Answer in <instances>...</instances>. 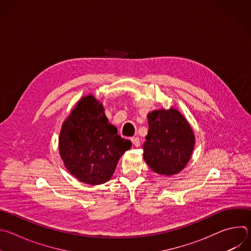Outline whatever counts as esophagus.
<instances>
[{
  "label": "esophagus",
  "instance_id": "esophagus-1",
  "mask_svg": "<svg viewBox=\"0 0 251 251\" xmlns=\"http://www.w3.org/2000/svg\"><path fill=\"white\" fill-rule=\"evenodd\" d=\"M131 142L133 143V145L135 147H139L140 146V139L138 137H133L131 138Z\"/></svg>",
  "mask_w": 251,
  "mask_h": 251
}]
</instances>
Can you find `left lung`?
Here are the masks:
<instances>
[{
  "label": "left lung",
  "mask_w": 251,
  "mask_h": 251,
  "mask_svg": "<svg viewBox=\"0 0 251 251\" xmlns=\"http://www.w3.org/2000/svg\"><path fill=\"white\" fill-rule=\"evenodd\" d=\"M149 130L143 145V158L151 170L162 176L180 173L191 160L196 137L177 109H158L147 115Z\"/></svg>",
  "instance_id": "obj_1"
}]
</instances>
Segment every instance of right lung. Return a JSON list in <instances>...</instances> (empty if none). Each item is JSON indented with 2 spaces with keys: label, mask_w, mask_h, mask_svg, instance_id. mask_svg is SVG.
Here are the masks:
<instances>
[{
  "label": "right lung",
  "mask_w": 251,
  "mask_h": 251,
  "mask_svg": "<svg viewBox=\"0 0 251 251\" xmlns=\"http://www.w3.org/2000/svg\"><path fill=\"white\" fill-rule=\"evenodd\" d=\"M108 122L103 104L92 94L83 96L63 121L58 150L67 171L81 183L108 182L120 157L132 143Z\"/></svg>",
  "instance_id": "1"
}]
</instances>
